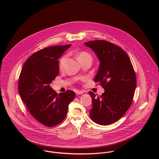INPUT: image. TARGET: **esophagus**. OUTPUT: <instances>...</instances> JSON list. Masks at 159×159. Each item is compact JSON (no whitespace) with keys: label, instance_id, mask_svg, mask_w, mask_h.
Segmentation results:
<instances>
[{"label":"esophagus","instance_id":"1","mask_svg":"<svg viewBox=\"0 0 159 159\" xmlns=\"http://www.w3.org/2000/svg\"><path fill=\"white\" fill-rule=\"evenodd\" d=\"M84 92L83 91H76V94L78 95H81V94H83Z\"/></svg>","mask_w":159,"mask_h":159}]
</instances>
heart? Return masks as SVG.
Here are the masks:
<instances>
[{
    "instance_id": "heart-1",
    "label": "heart",
    "mask_w": 159,
    "mask_h": 159,
    "mask_svg": "<svg viewBox=\"0 0 159 159\" xmlns=\"http://www.w3.org/2000/svg\"><path fill=\"white\" fill-rule=\"evenodd\" d=\"M88 57H91L90 54H89L88 52H81L78 55V61H80V60L83 59H85V58H88ZM65 58L66 57L65 56H63L59 61V68H62L63 67V65H64V61H65Z\"/></svg>"
}]
</instances>
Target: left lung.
Wrapping results in <instances>:
<instances>
[{
  "mask_svg": "<svg viewBox=\"0 0 159 159\" xmlns=\"http://www.w3.org/2000/svg\"><path fill=\"white\" fill-rule=\"evenodd\" d=\"M95 53L100 61L95 83L105 89L96 97L89 92L92 100L91 119L107 125L120 119L130 108L136 86L135 73L127 53L119 46L105 40L84 43Z\"/></svg>",
  "mask_w": 159,
  "mask_h": 159,
  "instance_id": "8db88e82",
  "label": "left lung"
}]
</instances>
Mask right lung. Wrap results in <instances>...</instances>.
Segmentation results:
<instances>
[{"label":"right lung","mask_w":159,"mask_h":159,"mask_svg":"<svg viewBox=\"0 0 159 159\" xmlns=\"http://www.w3.org/2000/svg\"><path fill=\"white\" fill-rule=\"evenodd\" d=\"M71 45L54 46L41 49L25 62L18 81L23 102L34 118L47 127L60 124L66 117L75 92L59 94L50 84L59 73V59Z\"/></svg>","instance_id":"right-lung-1"}]
</instances>
